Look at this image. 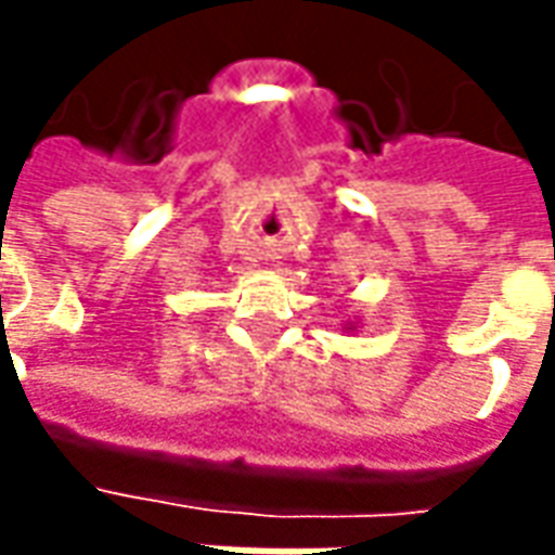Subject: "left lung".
Wrapping results in <instances>:
<instances>
[{"label": "left lung", "instance_id": "1", "mask_svg": "<svg viewBox=\"0 0 555 555\" xmlns=\"http://www.w3.org/2000/svg\"><path fill=\"white\" fill-rule=\"evenodd\" d=\"M352 327H354V324H346V331H352Z\"/></svg>", "mask_w": 555, "mask_h": 555}]
</instances>
